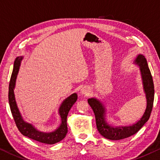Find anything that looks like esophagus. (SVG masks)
<instances>
[{
  "mask_svg": "<svg viewBox=\"0 0 160 160\" xmlns=\"http://www.w3.org/2000/svg\"><path fill=\"white\" fill-rule=\"evenodd\" d=\"M81 93H82V95H88V94L90 93V88L85 86V87H83L82 89H81Z\"/></svg>",
  "mask_w": 160,
  "mask_h": 160,
  "instance_id": "esophagus-1",
  "label": "esophagus"
}]
</instances>
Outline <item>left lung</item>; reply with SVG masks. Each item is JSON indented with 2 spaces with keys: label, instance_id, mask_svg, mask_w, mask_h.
Instances as JSON below:
<instances>
[{
  "label": "left lung",
  "instance_id": "left-lung-1",
  "mask_svg": "<svg viewBox=\"0 0 160 160\" xmlns=\"http://www.w3.org/2000/svg\"><path fill=\"white\" fill-rule=\"evenodd\" d=\"M134 64L138 65L139 68L147 102L145 110L138 122L129 126H114L108 122L107 109L102 101L96 98H91L88 100L95 113L98 132L104 138L110 140H119L135 135L148 121L152 110L154 96V83L146 58L143 55L139 54L135 58Z\"/></svg>",
  "mask_w": 160,
  "mask_h": 160
}]
</instances>
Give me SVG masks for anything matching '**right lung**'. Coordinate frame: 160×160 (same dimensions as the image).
I'll return each instance as SVG.
<instances>
[{
  "mask_svg": "<svg viewBox=\"0 0 160 160\" xmlns=\"http://www.w3.org/2000/svg\"><path fill=\"white\" fill-rule=\"evenodd\" d=\"M22 58H23L22 56H19L16 58L9 83L8 101L15 122H16L19 131L25 137L34 139L35 141L40 142L48 144H53L59 142L65 138L66 134L68 133L67 117L71 108L77 101V93H72L69 97L65 99L60 105L59 109H58V114L60 117L61 122L56 130L50 132H45L38 130L32 124L27 122L26 121L24 120L21 112H20L19 108L18 107L16 98H15L14 89L16 87L17 76L18 74Z\"/></svg>",
  "mask_w": 160,
  "mask_h": 160,
  "instance_id": "right-lung-1",
  "label": "right lung"
}]
</instances>
